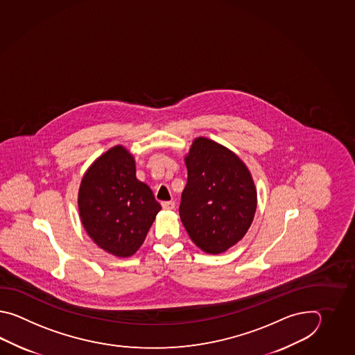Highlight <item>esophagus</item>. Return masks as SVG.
<instances>
[{"label":"esophagus","instance_id":"34e87169","mask_svg":"<svg viewBox=\"0 0 355 355\" xmlns=\"http://www.w3.org/2000/svg\"><path fill=\"white\" fill-rule=\"evenodd\" d=\"M161 205H162V208H164V209H167V211H173V209H175L174 200H168V202H162V203H161Z\"/></svg>","mask_w":355,"mask_h":355}]
</instances>
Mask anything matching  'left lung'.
<instances>
[{"label":"left lung","mask_w":355,"mask_h":355,"mask_svg":"<svg viewBox=\"0 0 355 355\" xmlns=\"http://www.w3.org/2000/svg\"><path fill=\"white\" fill-rule=\"evenodd\" d=\"M185 164L181 222L204 252H225L245 236L255 216L257 189L249 168L234 152L204 137L194 139Z\"/></svg>","instance_id":"1"}]
</instances>
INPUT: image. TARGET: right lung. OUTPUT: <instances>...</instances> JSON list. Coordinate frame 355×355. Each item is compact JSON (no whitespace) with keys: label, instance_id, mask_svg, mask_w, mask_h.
I'll list each match as a JSON object with an SVG mask.
<instances>
[{"label":"right lung","instance_id":"right-lung-1","mask_svg":"<svg viewBox=\"0 0 355 355\" xmlns=\"http://www.w3.org/2000/svg\"><path fill=\"white\" fill-rule=\"evenodd\" d=\"M78 211L98 248L128 257L144 243L161 205L150 187L137 179L133 156L123 146H115L83 175Z\"/></svg>","mask_w":355,"mask_h":355}]
</instances>
